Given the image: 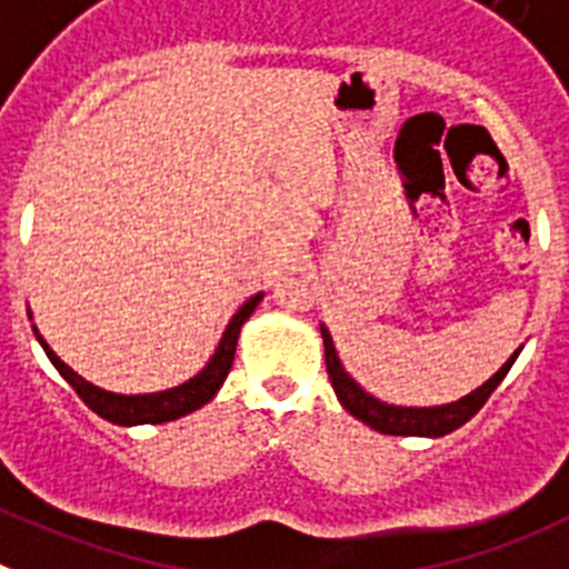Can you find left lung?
Masks as SVG:
<instances>
[{
    "instance_id": "8db88e82",
    "label": "left lung",
    "mask_w": 569,
    "mask_h": 569,
    "mask_svg": "<svg viewBox=\"0 0 569 569\" xmlns=\"http://www.w3.org/2000/svg\"><path fill=\"white\" fill-rule=\"evenodd\" d=\"M322 346H326V368H329L331 388H335L342 408H346L351 417L360 419V422H366L368 428H373V431L393 433V437H445V433L457 431L459 425L468 422V419L488 402L490 393H493L496 386L505 380V373L510 371L513 360L519 357H510L482 388H476L473 393H468V397L459 399V402H450V406L439 408H397L386 406L380 399H373L371 393L362 391V388L342 371L340 360H337L335 342H331L329 331L326 329H322Z\"/></svg>"
}]
</instances>
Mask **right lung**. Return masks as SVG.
I'll list each match as a JSON object with an SVG mask.
<instances>
[{"mask_svg":"<svg viewBox=\"0 0 569 569\" xmlns=\"http://www.w3.org/2000/svg\"><path fill=\"white\" fill-rule=\"evenodd\" d=\"M260 297L263 295H254L252 300L240 306L238 315L229 320L227 331L221 337V346L218 351L212 355V360L207 362L198 377H192L189 382L183 386L170 388V391H161V393H141V397H124V393H110V391H101V388L90 386L87 380H81L79 373L73 368H68L59 357L53 355L48 348V342L39 337L42 342L44 355L50 357V362L56 366V371L64 377V380L73 386V391L79 393L81 402H84L90 411L99 413L101 419L112 425H161V422H172L178 417H187V413L198 411L201 406H207L209 399L218 393V388L223 386L227 380L229 368H232L234 360V346H238V335H240V326L252 317V311L258 309Z\"/></svg>","mask_w":569,"mask_h":569,"instance_id":"add662e5","label":"right lung"}]
</instances>
